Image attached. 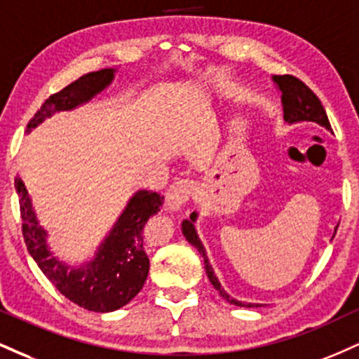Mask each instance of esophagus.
I'll use <instances>...</instances> for the list:
<instances>
[{
	"instance_id": "esophagus-1",
	"label": "esophagus",
	"mask_w": 359,
	"mask_h": 359,
	"mask_svg": "<svg viewBox=\"0 0 359 359\" xmlns=\"http://www.w3.org/2000/svg\"><path fill=\"white\" fill-rule=\"evenodd\" d=\"M194 184L191 180H177L167 191V205L170 210H180L192 196Z\"/></svg>"
}]
</instances>
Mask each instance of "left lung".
<instances>
[{"instance_id": "1", "label": "left lung", "mask_w": 359, "mask_h": 359, "mask_svg": "<svg viewBox=\"0 0 359 359\" xmlns=\"http://www.w3.org/2000/svg\"><path fill=\"white\" fill-rule=\"evenodd\" d=\"M273 81L276 85V88L280 92V103H283V114H284V122L287 125L292 123H299V122H314L321 127H325L326 130H331L330 120H327V115L325 109H323L321 102L319 98L314 95L311 90L306 86L303 81L297 80L296 76L291 75H274ZM198 217L197 210L189 215V219H184L182 221V234L185 236V239L191 243L194 248L198 250L202 257H204V266H205V273L207 278H209L212 286L217 289L219 294H221L227 303L234 304V306H241V308H259L261 304H252V303H244V301H237L232 296H229L224 287L219 283L217 276H215L212 266H210L209 257H207L205 248L202 244V241L198 239V234L196 231V221ZM338 231V226L334 227V234ZM332 234V237H334Z\"/></svg>"}]
</instances>
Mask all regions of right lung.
<instances>
[{
	"mask_svg": "<svg viewBox=\"0 0 359 359\" xmlns=\"http://www.w3.org/2000/svg\"><path fill=\"white\" fill-rule=\"evenodd\" d=\"M116 68L86 73L62 92L51 95L29 120L27 133L60 111H68L88 103L110 86ZM23 219V237L43 274L65 297L80 308L95 313H111L123 308L140 292L149 274V257L144 249L142 231L152 215L161 210L163 197L152 191H137L128 198L109 234L95 250L93 257L79 266H70L51 250L48 232L38 221L33 201L20 175L15 179Z\"/></svg>",
	"mask_w": 359,
	"mask_h": 359,
	"instance_id": "add662e5",
	"label": "right lung"
}]
</instances>
